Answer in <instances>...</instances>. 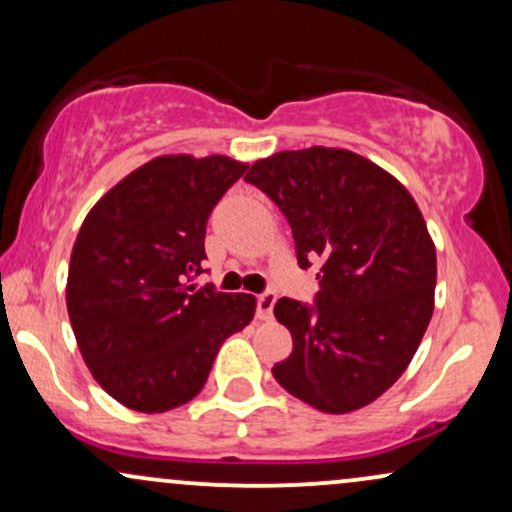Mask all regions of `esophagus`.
<instances>
[{
	"instance_id": "1",
	"label": "esophagus",
	"mask_w": 512,
	"mask_h": 512,
	"mask_svg": "<svg viewBox=\"0 0 512 512\" xmlns=\"http://www.w3.org/2000/svg\"><path fill=\"white\" fill-rule=\"evenodd\" d=\"M274 303H276V295L272 291L257 295V317H260L262 322H269V319H272Z\"/></svg>"
}]
</instances>
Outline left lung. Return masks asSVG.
<instances>
[{"label":"left lung","instance_id":"obj_1","mask_svg":"<svg viewBox=\"0 0 512 512\" xmlns=\"http://www.w3.org/2000/svg\"><path fill=\"white\" fill-rule=\"evenodd\" d=\"M293 229L298 264L319 267L317 307L281 298L293 353L274 379L312 408H365L400 379L434 312L436 248L408 188L341 147L283 150L250 166Z\"/></svg>","mask_w":512,"mask_h":512}]
</instances>
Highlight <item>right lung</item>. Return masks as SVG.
I'll list each match as a JSON object with an SVG mask.
<instances>
[{"instance_id": "add662e5", "label": "right lung", "mask_w": 512, "mask_h": 512, "mask_svg": "<svg viewBox=\"0 0 512 512\" xmlns=\"http://www.w3.org/2000/svg\"><path fill=\"white\" fill-rule=\"evenodd\" d=\"M248 164L162 155L90 209L73 243L66 307L97 384L135 412L174 410L202 391L221 343L255 317L248 293L188 286L202 274L207 219Z\"/></svg>"}]
</instances>
